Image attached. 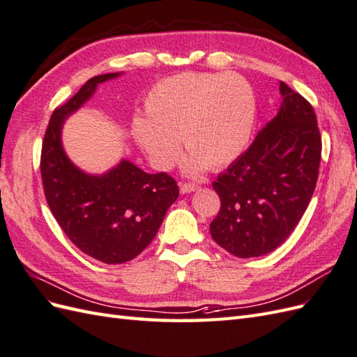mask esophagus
Instances as JSON below:
<instances>
[{"instance_id":"esophagus-1","label":"esophagus","mask_w":357,"mask_h":357,"mask_svg":"<svg viewBox=\"0 0 357 357\" xmlns=\"http://www.w3.org/2000/svg\"><path fill=\"white\" fill-rule=\"evenodd\" d=\"M199 185L196 184H190V182H184V184H181V193L182 195H187V193H191V191L197 190Z\"/></svg>"}]
</instances>
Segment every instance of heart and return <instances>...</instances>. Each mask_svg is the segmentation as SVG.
<instances>
[{"label": "heart", "instance_id": "obj_1", "mask_svg": "<svg viewBox=\"0 0 357 357\" xmlns=\"http://www.w3.org/2000/svg\"><path fill=\"white\" fill-rule=\"evenodd\" d=\"M148 117L132 121V135L151 161L170 169L181 143L191 152L185 172L227 166L243 153L255 125L250 84L235 74H179L161 79L144 104Z\"/></svg>", "mask_w": 357, "mask_h": 357}]
</instances>
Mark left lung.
I'll use <instances>...</instances> for the list:
<instances>
[{
	"label": "left lung",
	"mask_w": 357,
	"mask_h": 357,
	"mask_svg": "<svg viewBox=\"0 0 357 357\" xmlns=\"http://www.w3.org/2000/svg\"><path fill=\"white\" fill-rule=\"evenodd\" d=\"M278 114L213 182L222 208L213 240L238 258L278 249L305 214L317 185L321 135L312 105L283 81Z\"/></svg>",
	"instance_id": "1"
}]
</instances>
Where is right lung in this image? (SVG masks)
<instances>
[{"instance_id": "right-lung-1", "label": "right lung", "mask_w": 357, "mask_h": 357, "mask_svg": "<svg viewBox=\"0 0 357 357\" xmlns=\"http://www.w3.org/2000/svg\"><path fill=\"white\" fill-rule=\"evenodd\" d=\"M116 74L90 78L65 105L54 109L42 143L45 197L68 238L104 264H123L140 255L157 235L169 206L179 196L167 173H146L130 160L91 175L69 160L61 143L66 119Z\"/></svg>"}]
</instances>
